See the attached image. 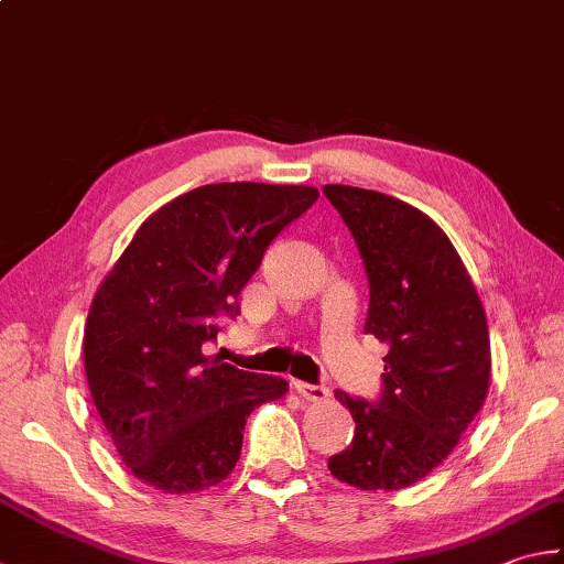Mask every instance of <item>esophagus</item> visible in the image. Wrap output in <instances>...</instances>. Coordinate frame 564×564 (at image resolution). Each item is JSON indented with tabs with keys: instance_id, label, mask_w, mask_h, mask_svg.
Returning <instances> with one entry per match:
<instances>
[{
	"instance_id": "obj_1",
	"label": "esophagus",
	"mask_w": 564,
	"mask_h": 564,
	"mask_svg": "<svg viewBox=\"0 0 564 564\" xmlns=\"http://www.w3.org/2000/svg\"><path fill=\"white\" fill-rule=\"evenodd\" d=\"M294 390L300 392L302 400H310V402H324V400H328V388H324V386H312V382L296 380L294 382Z\"/></svg>"
}]
</instances>
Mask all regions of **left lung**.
Returning a JSON list of instances; mask_svg holds the SVG:
<instances>
[{
  "label": "left lung",
  "mask_w": 564,
  "mask_h": 564,
  "mask_svg": "<svg viewBox=\"0 0 564 564\" xmlns=\"http://www.w3.org/2000/svg\"><path fill=\"white\" fill-rule=\"evenodd\" d=\"M324 196L364 260V332L388 344L376 402L336 392L356 434L328 459V471L364 491H398L437 469L484 405L491 378L486 314L462 258L430 216L358 186L328 184Z\"/></svg>",
  "instance_id": "8db88e82"
}]
</instances>
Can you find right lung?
<instances>
[{
    "label": "right lung",
    "instance_id": "add662e5",
    "mask_svg": "<svg viewBox=\"0 0 564 564\" xmlns=\"http://www.w3.org/2000/svg\"><path fill=\"white\" fill-rule=\"evenodd\" d=\"M312 186L208 184L147 218L90 304L85 376L117 452L164 494L204 491L240 459L246 420L286 380L248 373L204 344L270 242L314 206Z\"/></svg>",
    "mask_w": 564,
    "mask_h": 564
}]
</instances>
